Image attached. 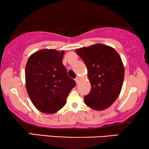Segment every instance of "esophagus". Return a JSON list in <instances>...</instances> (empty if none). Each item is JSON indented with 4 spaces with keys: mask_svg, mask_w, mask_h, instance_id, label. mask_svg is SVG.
Instances as JSON below:
<instances>
[{
    "mask_svg": "<svg viewBox=\"0 0 149 149\" xmlns=\"http://www.w3.org/2000/svg\"><path fill=\"white\" fill-rule=\"evenodd\" d=\"M75 81H76V83H77V84H78V83H79V81H80V78H79V77H77V78L75 79Z\"/></svg>",
    "mask_w": 149,
    "mask_h": 149,
    "instance_id": "obj_1",
    "label": "esophagus"
}]
</instances>
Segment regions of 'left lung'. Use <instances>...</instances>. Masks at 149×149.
<instances>
[{"label": "left lung", "mask_w": 149, "mask_h": 149, "mask_svg": "<svg viewBox=\"0 0 149 149\" xmlns=\"http://www.w3.org/2000/svg\"><path fill=\"white\" fill-rule=\"evenodd\" d=\"M75 52L86 65L91 86L85 103L95 111L108 109L119 96L123 86L125 69L121 57L115 49L101 43Z\"/></svg>", "instance_id": "1"}]
</instances>
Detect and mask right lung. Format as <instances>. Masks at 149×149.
<instances>
[{
    "label": "right lung",
    "instance_id": "right-lung-1",
    "mask_svg": "<svg viewBox=\"0 0 149 149\" xmlns=\"http://www.w3.org/2000/svg\"><path fill=\"white\" fill-rule=\"evenodd\" d=\"M64 52L44 49L29 57L25 69L26 87L32 104L46 114L58 112L76 82L62 64Z\"/></svg>",
    "mask_w": 149,
    "mask_h": 149
}]
</instances>
